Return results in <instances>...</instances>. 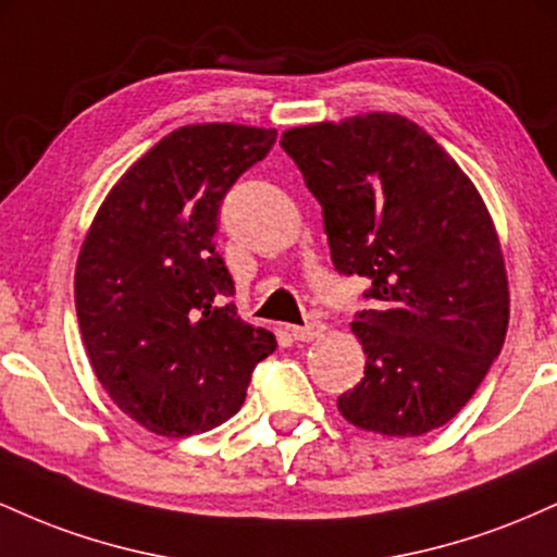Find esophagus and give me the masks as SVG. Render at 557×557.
Returning <instances> with one entry per match:
<instances>
[{"mask_svg": "<svg viewBox=\"0 0 557 557\" xmlns=\"http://www.w3.org/2000/svg\"><path fill=\"white\" fill-rule=\"evenodd\" d=\"M322 332H324V322H319V319H311V322L296 324V327H290V335L296 337L298 343L314 341V337L322 335Z\"/></svg>", "mask_w": 557, "mask_h": 557, "instance_id": "34e87169", "label": "esophagus"}]
</instances>
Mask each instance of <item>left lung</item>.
Wrapping results in <instances>:
<instances>
[{
	"instance_id": "1",
	"label": "left lung",
	"mask_w": 557,
	"mask_h": 557,
	"mask_svg": "<svg viewBox=\"0 0 557 557\" xmlns=\"http://www.w3.org/2000/svg\"><path fill=\"white\" fill-rule=\"evenodd\" d=\"M280 146L322 203L335 270L372 283L350 324L367 367L341 413L387 437L447 424L508 330L500 240L474 183L400 114L293 127Z\"/></svg>"
}]
</instances>
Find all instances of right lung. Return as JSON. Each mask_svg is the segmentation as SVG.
Instances as JSON below:
<instances>
[{
	"mask_svg": "<svg viewBox=\"0 0 557 557\" xmlns=\"http://www.w3.org/2000/svg\"><path fill=\"white\" fill-rule=\"evenodd\" d=\"M277 131L209 123L172 131L120 177L75 267V311L101 387L149 432L188 437L227 421L277 348L233 304L216 253L222 198Z\"/></svg>",
	"mask_w": 557,
	"mask_h": 557,
	"instance_id": "add662e5",
	"label": "right lung"
}]
</instances>
